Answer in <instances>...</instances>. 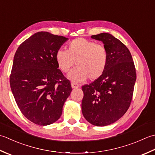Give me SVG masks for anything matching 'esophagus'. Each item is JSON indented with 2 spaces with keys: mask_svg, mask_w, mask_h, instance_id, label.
<instances>
[{
  "mask_svg": "<svg viewBox=\"0 0 155 155\" xmlns=\"http://www.w3.org/2000/svg\"><path fill=\"white\" fill-rule=\"evenodd\" d=\"M80 87V85L76 84V83H74V82H72L71 83V87L72 88H77Z\"/></svg>",
  "mask_w": 155,
  "mask_h": 155,
  "instance_id": "34e87169",
  "label": "esophagus"
}]
</instances>
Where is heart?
Here are the masks:
<instances>
[{"instance_id":"1","label":"heart","mask_w":155,"mask_h":155,"mask_svg":"<svg viewBox=\"0 0 155 155\" xmlns=\"http://www.w3.org/2000/svg\"><path fill=\"white\" fill-rule=\"evenodd\" d=\"M56 62L62 72L67 73L75 65L68 78L80 82L88 78L94 81L102 76L108 64V53L102 44L78 38L68 44L67 51L59 49L55 54Z\"/></svg>"}]
</instances>
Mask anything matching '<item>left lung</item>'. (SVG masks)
Here are the masks:
<instances>
[{"label":"left lung","instance_id":"obj_1","mask_svg":"<svg viewBox=\"0 0 155 155\" xmlns=\"http://www.w3.org/2000/svg\"><path fill=\"white\" fill-rule=\"evenodd\" d=\"M91 37L103 42L108 59L102 76L81 87V110L90 124L104 126L117 121L130 107L137 74L131 53L120 41L107 33Z\"/></svg>","mask_w":155,"mask_h":155}]
</instances>
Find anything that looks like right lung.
<instances>
[{"instance_id":"add662e5","label":"right lung","mask_w":155,"mask_h":155,"mask_svg":"<svg viewBox=\"0 0 155 155\" xmlns=\"http://www.w3.org/2000/svg\"><path fill=\"white\" fill-rule=\"evenodd\" d=\"M68 39L41 31L22 43L15 53L10 75L12 92L22 114L36 124L58 120L72 91L55 59L57 51Z\"/></svg>"}]
</instances>
